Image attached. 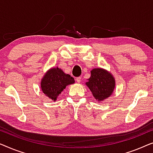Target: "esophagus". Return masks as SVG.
Wrapping results in <instances>:
<instances>
[{
    "label": "esophagus",
    "mask_w": 153,
    "mask_h": 153,
    "mask_svg": "<svg viewBox=\"0 0 153 153\" xmlns=\"http://www.w3.org/2000/svg\"><path fill=\"white\" fill-rule=\"evenodd\" d=\"M81 79H82V77H76V82H78V83L80 82Z\"/></svg>",
    "instance_id": "1"
}]
</instances>
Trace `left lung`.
I'll return each mask as SVG.
<instances>
[{
  "instance_id": "obj_1",
  "label": "left lung",
  "mask_w": 153,
  "mask_h": 153,
  "mask_svg": "<svg viewBox=\"0 0 153 153\" xmlns=\"http://www.w3.org/2000/svg\"><path fill=\"white\" fill-rule=\"evenodd\" d=\"M85 85L91 91L98 102L108 98L114 91L115 78L108 71L102 68H96L91 71V76Z\"/></svg>"
}]
</instances>
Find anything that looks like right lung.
<instances>
[{
    "label": "right lung",
    "instance_id": "obj_1",
    "mask_svg": "<svg viewBox=\"0 0 153 153\" xmlns=\"http://www.w3.org/2000/svg\"><path fill=\"white\" fill-rule=\"evenodd\" d=\"M75 83V79L60 68L53 67L46 71L41 80V89L45 96L51 100H57L58 96L66 86Z\"/></svg>",
    "mask_w": 153,
    "mask_h": 153
}]
</instances>
